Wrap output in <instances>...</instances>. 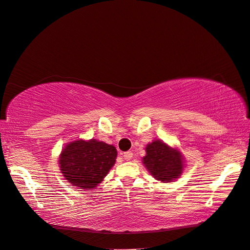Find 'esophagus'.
<instances>
[{"mask_svg":"<svg viewBox=\"0 0 250 250\" xmlns=\"http://www.w3.org/2000/svg\"><path fill=\"white\" fill-rule=\"evenodd\" d=\"M124 158L125 159V161H130V159L133 157V153L131 151H127V152H125L124 153Z\"/></svg>","mask_w":250,"mask_h":250,"instance_id":"obj_1","label":"esophagus"}]
</instances>
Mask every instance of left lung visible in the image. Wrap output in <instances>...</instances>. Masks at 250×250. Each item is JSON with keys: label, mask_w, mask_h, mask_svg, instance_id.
<instances>
[{"label": "left lung", "mask_w": 250, "mask_h": 250, "mask_svg": "<svg viewBox=\"0 0 250 250\" xmlns=\"http://www.w3.org/2000/svg\"><path fill=\"white\" fill-rule=\"evenodd\" d=\"M146 152L143 163L155 180L170 183L177 180L183 173L185 166L181 151L171 148L162 140H154L146 145Z\"/></svg>", "instance_id": "1"}]
</instances>
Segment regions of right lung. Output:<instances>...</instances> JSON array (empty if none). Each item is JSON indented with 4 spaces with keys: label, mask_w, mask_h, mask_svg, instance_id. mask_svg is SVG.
I'll use <instances>...</instances> for the list:
<instances>
[{
    "label": "right lung",
    "mask_w": 250,
    "mask_h": 250,
    "mask_svg": "<svg viewBox=\"0 0 250 250\" xmlns=\"http://www.w3.org/2000/svg\"><path fill=\"white\" fill-rule=\"evenodd\" d=\"M116 157L117 150L112 145L96 139H79L64 146L59 156V167L70 185L91 190L104 181Z\"/></svg>",
    "instance_id": "1"
}]
</instances>
